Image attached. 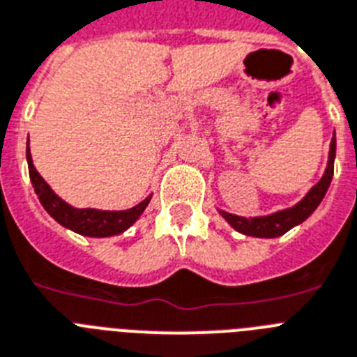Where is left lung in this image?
<instances>
[{
    "instance_id": "8db88e82",
    "label": "left lung",
    "mask_w": 357,
    "mask_h": 357,
    "mask_svg": "<svg viewBox=\"0 0 357 357\" xmlns=\"http://www.w3.org/2000/svg\"><path fill=\"white\" fill-rule=\"evenodd\" d=\"M333 160H335V136H333L332 144H330V155H328V165L323 178L306 193V197H304L301 202H296L295 206L271 213V215H261V218L249 219L223 212V210H219V213L227 219L230 227L236 228L238 232L245 234V236H255V238H278V236L286 234L287 230H291L296 225H301L302 221H306V219L315 212V208L321 204V201H323L324 195H326L328 188H330V182H332Z\"/></svg>"
}]
</instances>
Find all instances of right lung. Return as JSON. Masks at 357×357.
<instances>
[{
	"mask_svg": "<svg viewBox=\"0 0 357 357\" xmlns=\"http://www.w3.org/2000/svg\"><path fill=\"white\" fill-rule=\"evenodd\" d=\"M27 165H29V176L33 182V188L38 195L42 206L56 223L62 227L70 228L73 232L81 236H90V238H108V236H118L125 232L127 228L136 223V219L144 213L151 201V195L142 201L136 206L129 210H119V212H108V210H96V208H73L68 202L62 201L50 188V184L40 176V173L34 169L33 156H31L29 142H27Z\"/></svg>",
	"mask_w": 357,
	"mask_h": 357,
	"instance_id": "add662e5",
	"label": "right lung"
}]
</instances>
